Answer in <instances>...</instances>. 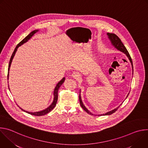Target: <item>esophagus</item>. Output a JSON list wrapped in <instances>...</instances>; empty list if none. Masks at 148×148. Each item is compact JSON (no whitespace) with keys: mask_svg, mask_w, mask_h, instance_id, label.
Instances as JSON below:
<instances>
[{"mask_svg":"<svg viewBox=\"0 0 148 148\" xmlns=\"http://www.w3.org/2000/svg\"><path fill=\"white\" fill-rule=\"evenodd\" d=\"M73 77H74L75 78H77V79H78L79 78V77H80V75H79V74L78 73V72H74L73 73Z\"/></svg>","mask_w":148,"mask_h":148,"instance_id":"esophagus-1","label":"esophagus"}]
</instances>
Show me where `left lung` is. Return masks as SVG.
Returning a JSON list of instances; mask_svg holds the SVG:
<instances>
[{
  "label": "left lung",
  "mask_w": 148,
  "mask_h": 148,
  "mask_svg": "<svg viewBox=\"0 0 148 148\" xmlns=\"http://www.w3.org/2000/svg\"><path fill=\"white\" fill-rule=\"evenodd\" d=\"M107 35H108V38H110V41H111V44H112L117 50H119V51L123 52V53H125V54L126 55V56L128 57V58H129V60H130V62H131V63L132 66V69H133V64H132V61L131 57V56H130V54H129L128 50H126V47H125V46H124L123 44L122 43V42L121 41V39H120L115 34H114V33H107ZM128 95H129V94H128V95H127V97H126V98L128 97ZM79 100L80 105H81V107L82 108V109H84V110L86 111L88 114H90V115H93L91 112H90L86 108L85 106H84V105L83 104V103H82V100H81V97L80 94H79ZM119 107H120V106L116 108L115 109H114V110H112V111H110V112H107V113H105V114H101V115H98V116L111 115L112 114H113V113H114L115 111H116L119 108Z\"/></svg>",
  "instance_id": "1"
}]
</instances>
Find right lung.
I'll return each mask as SVG.
<instances>
[{"mask_svg": "<svg viewBox=\"0 0 148 148\" xmlns=\"http://www.w3.org/2000/svg\"><path fill=\"white\" fill-rule=\"evenodd\" d=\"M38 31V30H35L32 32H31L29 35H27L23 40H22V41H21L20 42V43L17 45V46L16 47V48H15V49H14V51H13V54H12V56H11V58H10V59L9 64V67H8V79H9V70H10L11 63H12V60H13V57H14V55H15V53H16V51H17L18 47L19 46H20L21 45H23L24 43H25L26 42H27V41L36 33H37ZM64 81H65V78L64 77L60 81H59V82L57 83V84L56 87H55V88H54V99H53V101L52 103L50 105V106H49L48 108H47L46 109H45V110H43V111H38V112H30L26 111L23 110L22 108H20L21 110H23V111H25V112H27V113H28V114H31V115H35V116H42V115H45L48 114L49 112H50L56 107L57 102V99H58V89H59V88L61 87V86L62 85V84H63V82H64ZM9 90H10V88H9ZM17 106H18V105H17Z\"/></svg>", "mask_w": 148, "mask_h": 148, "instance_id": "add662e5", "label": "right lung"}]
</instances>
